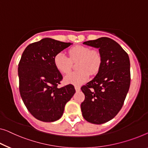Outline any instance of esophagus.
<instances>
[{"instance_id":"34e87169","label":"esophagus","mask_w":148,"mask_h":148,"mask_svg":"<svg viewBox=\"0 0 148 148\" xmlns=\"http://www.w3.org/2000/svg\"><path fill=\"white\" fill-rule=\"evenodd\" d=\"M74 88H75V90H76V92H79L80 90V87L78 86H75Z\"/></svg>"}]
</instances>
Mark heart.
Segmentation results:
<instances>
[{
    "label": "heart",
    "instance_id": "heart-1",
    "mask_svg": "<svg viewBox=\"0 0 148 148\" xmlns=\"http://www.w3.org/2000/svg\"><path fill=\"white\" fill-rule=\"evenodd\" d=\"M69 57L62 52H58L54 57V64L56 69L62 74H67L72 66V62L78 61L77 71L70 72L64 78L66 84L81 85L89 78L90 73L95 75L102 65V56L97 50H92L88 46L78 45L68 50Z\"/></svg>",
    "mask_w": 148,
    "mask_h": 148
}]
</instances>
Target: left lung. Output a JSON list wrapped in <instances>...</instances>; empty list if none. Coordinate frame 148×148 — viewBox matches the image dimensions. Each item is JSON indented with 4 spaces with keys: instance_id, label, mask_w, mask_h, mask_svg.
Segmentation results:
<instances>
[{
    "instance_id": "left-lung-1",
    "label": "left lung",
    "mask_w": 148,
    "mask_h": 148,
    "mask_svg": "<svg viewBox=\"0 0 148 148\" xmlns=\"http://www.w3.org/2000/svg\"><path fill=\"white\" fill-rule=\"evenodd\" d=\"M83 44L99 48L102 61L95 78L81 88L85 95L81 110L88 122L101 124L113 119L123 106L130 86V58L118 43L107 37Z\"/></svg>"
}]
</instances>
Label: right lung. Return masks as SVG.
Segmentation results:
<instances>
[{"label": "right lung", "instance_id": "1", "mask_svg": "<svg viewBox=\"0 0 148 148\" xmlns=\"http://www.w3.org/2000/svg\"><path fill=\"white\" fill-rule=\"evenodd\" d=\"M72 45L45 38L25 48L18 68L19 91L24 103L37 120L54 122L76 90L73 85L58 88L62 76L54 64L57 53Z\"/></svg>", "mask_w": 148, "mask_h": 148}]
</instances>
